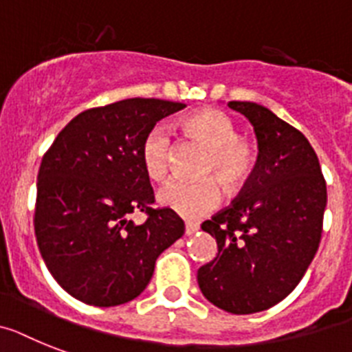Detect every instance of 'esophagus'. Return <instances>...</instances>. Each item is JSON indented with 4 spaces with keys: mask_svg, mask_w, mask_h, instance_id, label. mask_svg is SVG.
<instances>
[{
    "mask_svg": "<svg viewBox=\"0 0 352 352\" xmlns=\"http://www.w3.org/2000/svg\"><path fill=\"white\" fill-rule=\"evenodd\" d=\"M200 226L197 223V221H186V234H195V232L199 231Z\"/></svg>",
    "mask_w": 352,
    "mask_h": 352,
    "instance_id": "esophagus-1",
    "label": "esophagus"
}]
</instances>
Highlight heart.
I'll use <instances>...</instances> for the list:
<instances>
[{
  "label": "heart",
  "mask_w": 352,
  "mask_h": 352,
  "mask_svg": "<svg viewBox=\"0 0 352 352\" xmlns=\"http://www.w3.org/2000/svg\"><path fill=\"white\" fill-rule=\"evenodd\" d=\"M184 134L208 148L200 164L199 182L171 181L159 191V202L186 218H200L218 208L221 188L238 193L252 179L258 153L254 144L236 135V126L226 112L204 109L181 121ZM141 162L153 181L166 179L171 168V138L166 126L150 129L141 143Z\"/></svg>",
  "instance_id": "heart-1"
}]
</instances>
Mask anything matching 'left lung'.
<instances>
[{"label": "left lung", "instance_id": "left-lung-1", "mask_svg": "<svg viewBox=\"0 0 352 352\" xmlns=\"http://www.w3.org/2000/svg\"><path fill=\"white\" fill-rule=\"evenodd\" d=\"M227 105L252 123L258 164L231 206L202 223L218 254L197 279L209 302L249 315L281 302L300 283L320 243L327 190L302 132L258 103Z\"/></svg>", "mask_w": 352, "mask_h": 352}]
</instances>
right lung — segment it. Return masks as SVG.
Returning <instances> with one entry per match:
<instances>
[{
  "label": "right lung",
  "instance_id": "add662e5",
  "mask_svg": "<svg viewBox=\"0 0 352 352\" xmlns=\"http://www.w3.org/2000/svg\"><path fill=\"white\" fill-rule=\"evenodd\" d=\"M184 103L129 98L80 112L44 153L34 227L50 274L69 295L109 308L135 299L184 221L155 202L141 143ZM145 212L135 226L130 214Z\"/></svg>",
  "mask_w": 352,
  "mask_h": 352
}]
</instances>
